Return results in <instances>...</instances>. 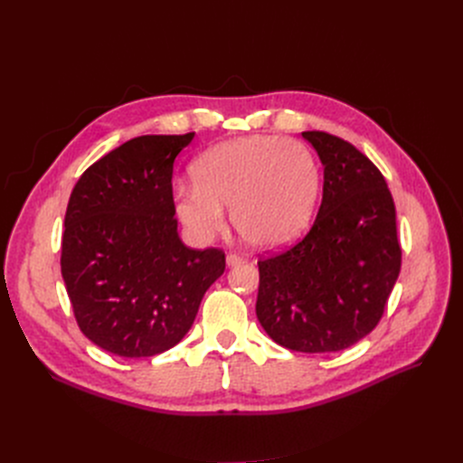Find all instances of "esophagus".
<instances>
[{
  "instance_id": "1",
  "label": "esophagus",
  "mask_w": 463,
  "mask_h": 463,
  "mask_svg": "<svg viewBox=\"0 0 463 463\" xmlns=\"http://www.w3.org/2000/svg\"><path fill=\"white\" fill-rule=\"evenodd\" d=\"M241 263H245V258H243V256L233 254V252H230V254L226 256V266H228V268H235V266H241Z\"/></svg>"
}]
</instances>
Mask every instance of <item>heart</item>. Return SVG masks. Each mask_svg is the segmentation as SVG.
<instances>
[{
	"label": "heart",
	"instance_id": "1",
	"mask_svg": "<svg viewBox=\"0 0 463 463\" xmlns=\"http://www.w3.org/2000/svg\"><path fill=\"white\" fill-rule=\"evenodd\" d=\"M190 186L173 194L175 214L200 241L214 239L233 226L247 243L277 250L309 226L320 190V171L313 150L298 139L250 136L205 150L192 165Z\"/></svg>",
	"mask_w": 463,
	"mask_h": 463
}]
</instances>
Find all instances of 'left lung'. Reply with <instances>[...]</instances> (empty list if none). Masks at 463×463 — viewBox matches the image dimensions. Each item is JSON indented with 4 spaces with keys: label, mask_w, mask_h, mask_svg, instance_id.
Returning a JSON list of instances; mask_svg holds the SVG:
<instances>
[{
    "label": "left lung",
    "mask_w": 463,
    "mask_h": 463,
    "mask_svg": "<svg viewBox=\"0 0 463 463\" xmlns=\"http://www.w3.org/2000/svg\"><path fill=\"white\" fill-rule=\"evenodd\" d=\"M324 165L322 203L296 247L260 260L256 317L298 352H337L373 332L398 280L402 249L383 173L354 145L303 131Z\"/></svg>",
    "instance_id": "8db88e82"
}]
</instances>
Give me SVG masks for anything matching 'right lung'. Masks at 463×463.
Here are the masks:
<instances>
[{
    "instance_id": "obj_1",
    "label": "right lung",
    "mask_w": 463,
    "mask_h": 463,
    "mask_svg": "<svg viewBox=\"0 0 463 463\" xmlns=\"http://www.w3.org/2000/svg\"><path fill=\"white\" fill-rule=\"evenodd\" d=\"M194 136L129 139L71 192L61 277L80 332L111 354L148 358L177 345L226 269L222 250L188 249L173 218V162Z\"/></svg>"
}]
</instances>
